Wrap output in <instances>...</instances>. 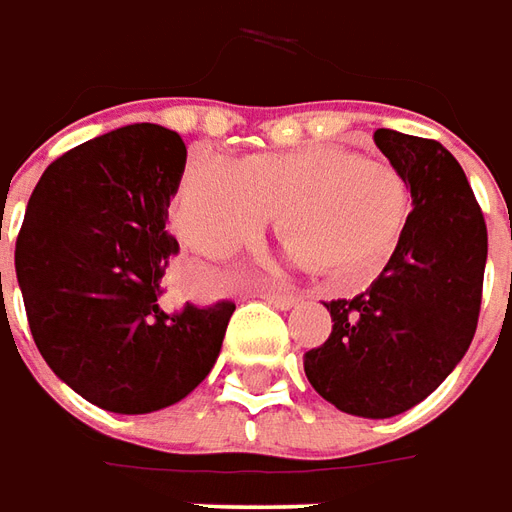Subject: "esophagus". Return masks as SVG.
I'll use <instances>...</instances> for the list:
<instances>
[{"label":"esophagus","instance_id":"obj_1","mask_svg":"<svg viewBox=\"0 0 512 512\" xmlns=\"http://www.w3.org/2000/svg\"><path fill=\"white\" fill-rule=\"evenodd\" d=\"M267 303L275 308H281V311H286V308H292L297 303L295 295H278V292H273V295H267Z\"/></svg>","mask_w":512,"mask_h":512}]
</instances>
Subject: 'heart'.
Segmentation results:
<instances>
[{"mask_svg":"<svg viewBox=\"0 0 512 512\" xmlns=\"http://www.w3.org/2000/svg\"><path fill=\"white\" fill-rule=\"evenodd\" d=\"M278 215L286 248L336 284L378 275L405 234L411 195L394 168L342 148H300L237 165L195 154L170 201V223L201 256L259 239Z\"/></svg>","mask_w":512,"mask_h":512,"instance_id":"obj_1","label":"heart"}]
</instances>
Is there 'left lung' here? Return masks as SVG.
I'll return each instance as SVG.
<instances>
[{
  "mask_svg": "<svg viewBox=\"0 0 512 512\" xmlns=\"http://www.w3.org/2000/svg\"><path fill=\"white\" fill-rule=\"evenodd\" d=\"M375 146L411 187L413 212L369 289L325 303L333 331L303 369L339 411L389 419L430 397L469 350L488 231L466 173L441 143L378 129Z\"/></svg>",
  "mask_w": 512,
  "mask_h": 512,
  "instance_id": "1",
  "label": "left lung"
}]
</instances>
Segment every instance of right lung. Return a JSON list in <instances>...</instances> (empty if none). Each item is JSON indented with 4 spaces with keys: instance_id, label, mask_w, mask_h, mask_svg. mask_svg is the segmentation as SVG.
<instances>
[{
    "instance_id": "add662e5",
    "label": "right lung",
    "mask_w": 512,
    "mask_h": 512,
    "mask_svg": "<svg viewBox=\"0 0 512 512\" xmlns=\"http://www.w3.org/2000/svg\"><path fill=\"white\" fill-rule=\"evenodd\" d=\"M184 162V140L157 123L101 134L43 170L18 231L32 339L54 375L104 411L184 400L212 372L237 308L159 306L179 253L165 223Z\"/></svg>"
}]
</instances>
